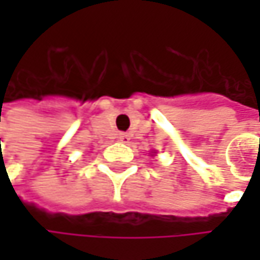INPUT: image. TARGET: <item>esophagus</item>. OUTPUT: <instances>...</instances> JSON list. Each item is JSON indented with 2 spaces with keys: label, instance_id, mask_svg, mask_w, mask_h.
I'll return each instance as SVG.
<instances>
[{
  "label": "esophagus",
  "instance_id": "1",
  "mask_svg": "<svg viewBox=\"0 0 260 260\" xmlns=\"http://www.w3.org/2000/svg\"><path fill=\"white\" fill-rule=\"evenodd\" d=\"M117 138H119L120 143H128V141H129V135L125 134V132H120V134L117 135Z\"/></svg>",
  "mask_w": 260,
  "mask_h": 260
}]
</instances>
